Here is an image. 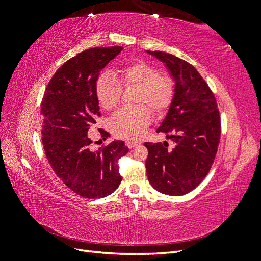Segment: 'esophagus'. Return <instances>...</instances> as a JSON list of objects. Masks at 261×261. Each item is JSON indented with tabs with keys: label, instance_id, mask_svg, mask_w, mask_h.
<instances>
[{
	"label": "esophagus",
	"instance_id": "1",
	"mask_svg": "<svg viewBox=\"0 0 261 261\" xmlns=\"http://www.w3.org/2000/svg\"><path fill=\"white\" fill-rule=\"evenodd\" d=\"M126 145H127V147L129 149H132V148H135V147L139 146L140 141H138V140H128V141H126Z\"/></svg>",
	"mask_w": 261,
	"mask_h": 261
}]
</instances>
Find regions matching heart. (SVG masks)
Returning <instances> with one entry per match:
<instances>
[{
    "label": "heart",
    "instance_id": "b5f03b06",
    "mask_svg": "<svg viewBox=\"0 0 261 261\" xmlns=\"http://www.w3.org/2000/svg\"><path fill=\"white\" fill-rule=\"evenodd\" d=\"M114 75L102 73L96 82V96L105 110L115 108L123 88L135 86L133 102L136 106L117 110L109 120L110 129L122 138L136 139L151 122V111L161 113L171 103L174 86L171 77L149 63L137 60L118 66Z\"/></svg>",
    "mask_w": 261,
    "mask_h": 261
}]
</instances>
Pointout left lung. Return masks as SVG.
I'll return each instance as SVG.
<instances>
[{
    "instance_id": "1",
    "label": "left lung",
    "mask_w": 261,
    "mask_h": 261,
    "mask_svg": "<svg viewBox=\"0 0 261 261\" xmlns=\"http://www.w3.org/2000/svg\"><path fill=\"white\" fill-rule=\"evenodd\" d=\"M160 60L175 82L167 116L158 133L173 140L145 143L149 183L165 195L181 196L193 191L207 176L215 161L221 135V121L215 94L188 62L161 51H147Z\"/></svg>"
}]
</instances>
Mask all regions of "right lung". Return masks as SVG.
Instances as JSON below:
<instances>
[{
	"instance_id": "add662e5",
	"label": "right lung",
	"mask_w": 261,
	"mask_h": 261,
	"mask_svg": "<svg viewBox=\"0 0 261 261\" xmlns=\"http://www.w3.org/2000/svg\"><path fill=\"white\" fill-rule=\"evenodd\" d=\"M123 46L92 48L63 64L46 86L42 102V144L51 168L74 193L102 198L120 186L118 160L128 152L124 141L114 140L97 151L87 136L100 116L96 82ZM103 139L110 134L100 130Z\"/></svg>"
}]
</instances>
